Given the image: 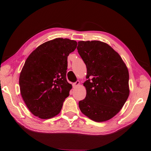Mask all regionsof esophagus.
<instances>
[{
  "label": "esophagus",
  "mask_w": 151,
  "mask_h": 151,
  "mask_svg": "<svg viewBox=\"0 0 151 151\" xmlns=\"http://www.w3.org/2000/svg\"><path fill=\"white\" fill-rule=\"evenodd\" d=\"M79 84H80V81H77L76 82L74 83V84H73V86L74 88H76V87H77L78 86H79Z\"/></svg>",
  "instance_id": "esophagus-1"
}]
</instances>
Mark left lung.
Here are the masks:
<instances>
[{
	"instance_id": "8db88e82",
	"label": "left lung",
	"mask_w": 151,
	"mask_h": 151,
	"mask_svg": "<svg viewBox=\"0 0 151 151\" xmlns=\"http://www.w3.org/2000/svg\"><path fill=\"white\" fill-rule=\"evenodd\" d=\"M78 44L88 79L84 83L86 98L78 102L80 110L93 121H106L119 113L129 97V70L108 44L95 40Z\"/></svg>"
}]
</instances>
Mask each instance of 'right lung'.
Listing matches in <instances>:
<instances>
[{
	"label": "right lung",
	"instance_id": "right-lung-1",
	"mask_svg": "<svg viewBox=\"0 0 151 151\" xmlns=\"http://www.w3.org/2000/svg\"><path fill=\"white\" fill-rule=\"evenodd\" d=\"M76 46V41L56 38L40 45L25 61L19 76L20 91L35 116L47 119L62 110L72 89L66 79L67 56Z\"/></svg>",
	"mask_w": 151,
	"mask_h": 151
}]
</instances>
